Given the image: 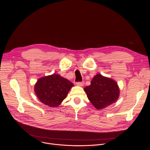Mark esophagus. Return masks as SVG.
<instances>
[{"label": "esophagus", "instance_id": "obj_1", "mask_svg": "<svg viewBox=\"0 0 150 150\" xmlns=\"http://www.w3.org/2000/svg\"><path fill=\"white\" fill-rule=\"evenodd\" d=\"M76 85L79 87H82L83 85V82H76Z\"/></svg>", "mask_w": 150, "mask_h": 150}]
</instances>
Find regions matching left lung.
Listing matches in <instances>:
<instances>
[{
    "mask_svg": "<svg viewBox=\"0 0 150 150\" xmlns=\"http://www.w3.org/2000/svg\"><path fill=\"white\" fill-rule=\"evenodd\" d=\"M87 97L97 110L105 108L118 99L120 89L116 81L98 74L91 81V84L83 89Z\"/></svg>",
    "mask_w": 150,
    "mask_h": 150,
    "instance_id": "left-lung-1",
    "label": "left lung"
}]
</instances>
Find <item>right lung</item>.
<instances>
[{
	"mask_svg": "<svg viewBox=\"0 0 150 150\" xmlns=\"http://www.w3.org/2000/svg\"><path fill=\"white\" fill-rule=\"evenodd\" d=\"M74 86L68 79L53 74L39 78L34 85V91L41 103L51 108H57Z\"/></svg>",
	"mask_w": 150,
	"mask_h": 150,
	"instance_id": "add662e5",
	"label": "right lung"
}]
</instances>
